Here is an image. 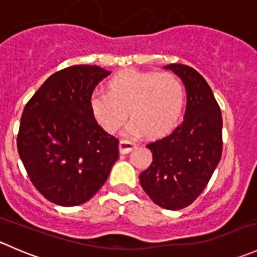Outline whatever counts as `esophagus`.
I'll return each instance as SVG.
<instances>
[{
  "mask_svg": "<svg viewBox=\"0 0 257 257\" xmlns=\"http://www.w3.org/2000/svg\"><path fill=\"white\" fill-rule=\"evenodd\" d=\"M137 147L136 143H133V142L131 141H120L119 142V150H120V153H123V154H125V153H129L131 150H133L134 148Z\"/></svg>",
  "mask_w": 257,
  "mask_h": 257,
  "instance_id": "34e87169",
  "label": "esophagus"
}]
</instances>
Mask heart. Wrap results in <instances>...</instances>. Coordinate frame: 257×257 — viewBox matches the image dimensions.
Instances as JSON below:
<instances>
[{
	"mask_svg": "<svg viewBox=\"0 0 257 257\" xmlns=\"http://www.w3.org/2000/svg\"><path fill=\"white\" fill-rule=\"evenodd\" d=\"M108 92L95 90L90 97L94 118L109 133H115L129 115L128 136L160 137L177 125L184 103L185 88L173 73L126 69L108 83Z\"/></svg>",
	"mask_w": 257,
	"mask_h": 257,
	"instance_id": "1",
	"label": "heart"
}]
</instances>
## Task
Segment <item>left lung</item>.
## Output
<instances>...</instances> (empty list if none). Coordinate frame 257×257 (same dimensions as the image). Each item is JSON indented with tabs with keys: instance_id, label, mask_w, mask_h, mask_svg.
<instances>
[{
	"instance_id": "1",
	"label": "left lung",
	"mask_w": 257,
	"mask_h": 257,
	"mask_svg": "<svg viewBox=\"0 0 257 257\" xmlns=\"http://www.w3.org/2000/svg\"><path fill=\"white\" fill-rule=\"evenodd\" d=\"M185 84L184 120L168 136L147 144L150 167L139 175L142 188L160 208L180 210L196 200L208 185L222 153V118L211 88L199 72L169 64Z\"/></svg>"
}]
</instances>
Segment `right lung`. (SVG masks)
<instances>
[{"label": "right lung", "instance_id": "add662e5", "mask_svg": "<svg viewBox=\"0 0 257 257\" xmlns=\"http://www.w3.org/2000/svg\"><path fill=\"white\" fill-rule=\"evenodd\" d=\"M109 74L87 64L62 69L23 109L18 154L35 188L57 205L89 200L119 158V141L97 123L90 108L93 90Z\"/></svg>", "mask_w": 257, "mask_h": 257}]
</instances>
